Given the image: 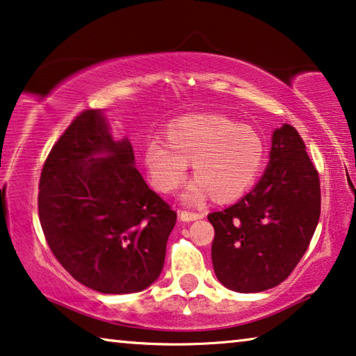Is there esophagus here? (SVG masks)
<instances>
[{
  "mask_svg": "<svg viewBox=\"0 0 356 356\" xmlns=\"http://www.w3.org/2000/svg\"><path fill=\"white\" fill-rule=\"evenodd\" d=\"M179 218L182 219V221H185V222H190V221H197V219H202L203 214L202 213L185 211V209H182V211H179Z\"/></svg>",
  "mask_w": 356,
  "mask_h": 356,
  "instance_id": "1",
  "label": "esophagus"
}]
</instances>
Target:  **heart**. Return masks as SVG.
Returning <instances> with one entry per match:
<instances>
[{
	"mask_svg": "<svg viewBox=\"0 0 356 356\" xmlns=\"http://www.w3.org/2000/svg\"><path fill=\"white\" fill-rule=\"evenodd\" d=\"M164 142H149L143 153L149 179L161 193H174L184 184L187 164L197 180L190 198L209 195L216 203L242 197L261 172V135L221 114L179 118L168 126Z\"/></svg>",
	"mask_w": 356,
	"mask_h": 356,
	"instance_id": "obj_1",
	"label": "heart"
}]
</instances>
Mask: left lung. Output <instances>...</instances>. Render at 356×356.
Masks as SVG:
<instances>
[{
  "instance_id": "8db88e82",
  "label": "left lung",
  "mask_w": 356,
  "mask_h": 356,
  "mask_svg": "<svg viewBox=\"0 0 356 356\" xmlns=\"http://www.w3.org/2000/svg\"><path fill=\"white\" fill-rule=\"evenodd\" d=\"M321 214L316 168L289 124L273 134L269 164L242 200L208 214L213 268L224 287L263 292L284 282L307 252Z\"/></svg>"
}]
</instances>
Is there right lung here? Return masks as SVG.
Instances as JSON below:
<instances>
[{
  "mask_svg": "<svg viewBox=\"0 0 356 356\" xmlns=\"http://www.w3.org/2000/svg\"><path fill=\"white\" fill-rule=\"evenodd\" d=\"M99 109H85L53 145L38 185L44 238L61 266L102 293H134L163 271L177 213L134 168Z\"/></svg>",
  "mask_w": 356,
  "mask_h": 356,
  "instance_id": "1",
  "label": "right lung"
}]
</instances>
